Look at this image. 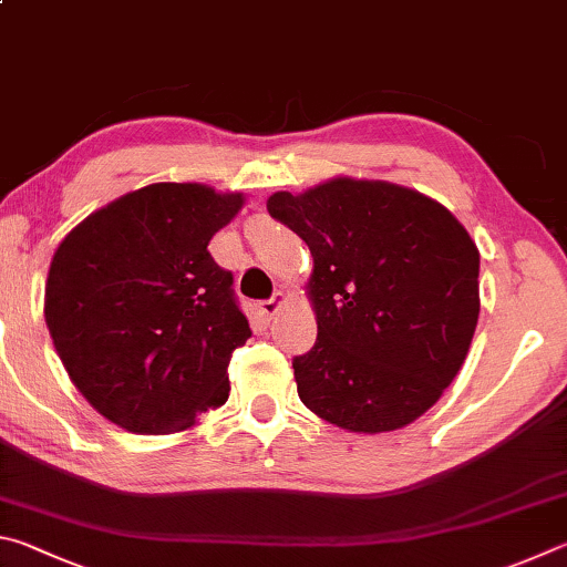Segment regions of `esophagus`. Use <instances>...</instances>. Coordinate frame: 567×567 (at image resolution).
I'll return each mask as SVG.
<instances>
[{
  "instance_id": "esophagus-1",
  "label": "esophagus",
  "mask_w": 567,
  "mask_h": 567,
  "mask_svg": "<svg viewBox=\"0 0 567 567\" xmlns=\"http://www.w3.org/2000/svg\"><path fill=\"white\" fill-rule=\"evenodd\" d=\"M284 303H286V293L284 291H276L271 299L258 303V311H261L264 319H274V316L278 313V309H281Z\"/></svg>"
}]
</instances>
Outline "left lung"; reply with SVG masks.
Segmentation results:
<instances>
[{"label":"left lung","instance_id":"1","mask_svg":"<svg viewBox=\"0 0 567 567\" xmlns=\"http://www.w3.org/2000/svg\"><path fill=\"white\" fill-rule=\"evenodd\" d=\"M268 214L313 256L319 323L293 375L306 409L353 433L403 429L458 375L478 326V246L443 204L339 176L276 192Z\"/></svg>","mask_w":567,"mask_h":567}]
</instances>
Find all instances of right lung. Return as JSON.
Wrapping results in <instances>:
<instances>
[{
	"instance_id": "add662e5",
	"label": "right lung",
	"mask_w": 567,
	"mask_h": 567,
	"mask_svg": "<svg viewBox=\"0 0 567 567\" xmlns=\"http://www.w3.org/2000/svg\"><path fill=\"white\" fill-rule=\"evenodd\" d=\"M244 194L148 184L86 216L49 266L44 319L79 393L118 429L186 431L228 399L251 329L208 241Z\"/></svg>"
}]
</instances>
